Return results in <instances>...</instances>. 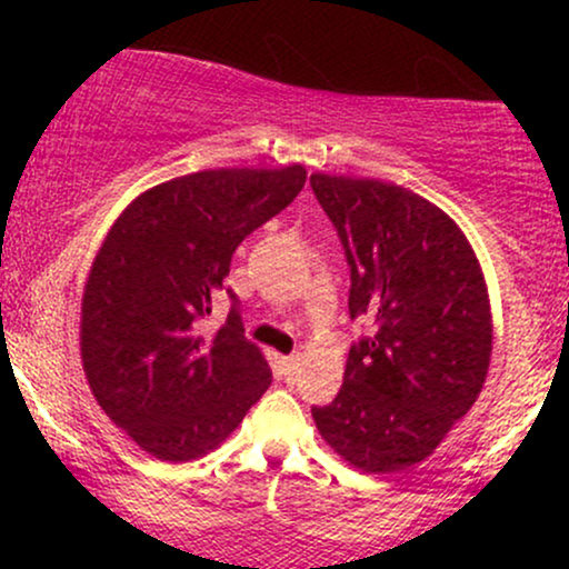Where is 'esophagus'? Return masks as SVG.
Here are the masks:
<instances>
[{"label":"esophagus","instance_id":"1","mask_svg":"<svg viewBox=\"0 0 569 569\" xmlns=\"http://www.w3.org/2000/svg\"><path fill=\"white\" fill-rule=\"evenodd\" d=\"M283 367H286V371H289V375H293V371L299 369V356H286Z\"/></svg>","mask_w":569,"mask_h":569}]
</instances>
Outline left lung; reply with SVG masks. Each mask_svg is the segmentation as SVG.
Wrapping results in <instances>:
<instances>
[{
    "mask_svg": "<svg viewBox=\"0 0 569 569\" xmlns=\"http://www.w3.org/2000/svg\"><path fill=\"white\" fill-rule=\"evenodd\" d=\"M350 264L352 345L329 407H312L323 441L367 473L422 462L481 393L492 312L479 259L460 227L411 189L310 176Z\"/></svg>",
    "mask_w": 569,
    "mask_h": 569,
    "instance_id": "1",
    "label": "left lung"
}]
</instances>
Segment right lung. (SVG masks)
I'll list each match as a JSON object with an SVG mask.
<instances>
[{
    "instance_id": "obj_1",
    "label": "right lung",
    "mask_w": 569,
    "mask_h": 569,
    "mask_svg": "<svg viewBox=\"0 0 569 569\" xmlns=\"http://www.w3.org/2000/svg\"><path fill=\"white\" fill-rule=\"evenodd\" d=\"M307 171L217 168L139 194L84 283L80 348L98 407L143 452L187 462L217 449L270 388L238 299L206 329L232 253L302 192Z\"/></svg>"
}]
</instances>
